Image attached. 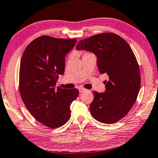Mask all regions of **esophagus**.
<instances>
[{
	"mask_svg": "<svg viewBox=\"0 0 158 158\" xmlns=\"http://www.w3.org/2000/svg\"><path fill=\"white\" fill-rule=\"evenodd\" d=\"M85 91H87V89H85L84 88H79V92L80 93H82V92H84Z\"/></svg>",
	"mask_w": 158,
	"mask_h": 158,
	"instance_id": "34e87169",
	"label": "esophagus"
}]
</instances>
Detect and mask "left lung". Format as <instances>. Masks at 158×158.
<instances>
[{
    "label": "left lung",
    "instance_id": "obj_1",
    "mask_svg": "<svg viewBox=\"0 0 158 158\" xmlns=\"http://www.w3.org/2000/svg\"><path fill=\"white\" fill-rule=\"evenodd\" d=\"M76 49L94 53L99 73L109 77L103 82L104 92H93L92 117L105 124L118 122L133 106L141 86L140 71L130 45L115 33H103L79 41Z\"/></svg>",
    "mask_w": 158,
    "mask_h": 158
}]
</instances>
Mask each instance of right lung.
Here are the masks:
<instances>
[{
    "label": "right lung",
    "instance_id": "1",
    "mask_svg": "<svg viewBox=\"0 0 158 158\" xmlns=\"http://www.w3.org/2000/svg\"><path fill=\"white\" fill-rule=\"evenodd\" d=\"M76 41L40 36L27 46L21 59L19 92L23 102L35 120L50 128L68 122L70 106L78 96L77 89L56 86L59 75L64 73L66 54Z\"/></svg>",
    "mask_w": 158,
    "mask_h": 158
}]
</instances>
